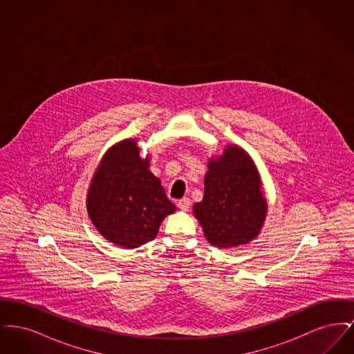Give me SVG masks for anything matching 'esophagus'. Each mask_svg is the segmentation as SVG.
I'll return each mask as SVG.
<instances>
[{
    "mask_svg": "<svg viewBox=\"0 0 354 354\" xmlns=\"http://www.w3.org/2000/svg\"><path fill=\"white\" fill-rule=\"evenodd\" d=\"M178 207L182 209V211H188L189 209V205H191V201L188 199V198H183V199H180V201H178Z\"/></svg>",
    "mask_w": 354,
    "mask_h": 354,
    "instance_id": "1",
    "label": "esophagus"
}]
</instances>
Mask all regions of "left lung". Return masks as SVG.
I'll return each instance as SVG.
<instances>
[{"instance_id": "obj_1", "label": "left lung", "mask_w": 354, "mask_h": 354, "mask_svg": "<svg viewBox=\"0 0 354 354\" xmlns=\"http://www.w3.org/2000/svg\"><path fill=\"white\" fill-rule=\"evenodd\" d=\"M202 202L192 212L205 239L218 248L248 244L260 234L268 212L257 167L244 149L228 145L208 159Z\"/></svg>"}]
</instances>
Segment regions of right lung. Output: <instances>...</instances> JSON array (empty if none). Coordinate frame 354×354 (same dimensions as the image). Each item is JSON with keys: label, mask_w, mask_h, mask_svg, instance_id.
<instances>
[{"label": "right lung", "mask_w": 354, "mask_h": 354, "mask_svg": "<svg viewBox=\"0 0 354 354\" xmlns=\"http://www.w3.org/2000/svg\"><path fill=\"white\" fill-rule=\"evenodd\" d=\"M136 139H123L104 152L86 196L88 218L106 240L124 250L153 240L160 223L176 211Z\"/></svg>", "instance_id": "obj_1"}]
</instances>
